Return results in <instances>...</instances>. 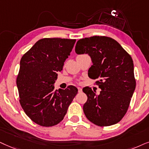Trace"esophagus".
<instances>
[{
  "mask_svg": "<svg viewBox=\"0 0 149 149\" xmlns=\"http://www.w3.org/2000/svg\"><path fill=\"white\" fill-rule=\"evenodd\" d=\"M78 92L79 93H82V88H80V87H78Z\"/></svg>",
  "mask_w": 149,
  "mask_h": 149,
  "instance_id": "obj_1",
  "label": "esophagus"
}]
</instances>
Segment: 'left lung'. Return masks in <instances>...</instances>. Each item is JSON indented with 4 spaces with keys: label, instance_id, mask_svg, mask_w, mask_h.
<instances>
[{
    "label": "left lung",
    "instance_id": "1",
    "mask_svg": "<svg viewBox=\"0 0 149 149\" xmlns=\"http://www.w3.org/2000/svg\"><path fill=\"white\" fill-rule=\"evenodd\" d=\"M76 53L90 56L91 79H99L100 94L84 87L88 97L83 106L85 116L97 125L110 126L125 116L136 88L132 57L117 41L110 37L93 36L77 41Z\"/></svg>",
    "mask_w": 149,
    "mask_h": 149
}]
</instances>
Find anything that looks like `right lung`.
Here are the masks:
<instances>
[{"instance_id":"1","label":"right lung","mask_w":149,"mask_h":149,"mask_svg":"<svg viewBox=\"0 0 149 149\" xmlns=\"http://www.w3.org/2000/svg\"><path fill=\"white\" fill-rule=\"evenodd\" d=\"M76 41L41 39L22 57L16 81L19 103L27 116L39 125L59 123L78 93L74 86L58 91L54 86Z\"/></svg>"}]
</instances>
